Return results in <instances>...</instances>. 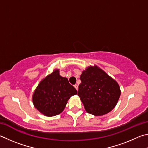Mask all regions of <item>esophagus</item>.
<instances>
[{
	"label": "esophagus",
	"instance_id": "obj_1",
	"mask_svg": "<svg viewBox=\"0 0 148 148\" xmlns=\"http://www.w3.org/2000/svg\"><path fill=\"white\" fill-rule=\"evenodd\" d=\"M74 87L75 88V89L77 90H78V88H79V86L77 84H75L74 85Z\"/></svg>",
	"mask_w": 148,
	"mask_h": 148
}]
</instances>
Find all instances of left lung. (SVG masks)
<instances>
[{"mask_svg":"<svg viewBox=\"0 0 148 148\" xmlns=\"http://www.w3.org/2000/svg\"><path fill=\"white\" fill-rule=\"evenodd\" d=\"M78 95L86 112L102 116L110 112L120 96V88L114 80L96 66H90L82 73Z\"/></svg>","mask_w":148,"mask_h":148,"instance_id":"obj_1","label":"left lung"}]
</instances>
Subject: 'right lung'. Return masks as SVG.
I'll use <instances>...</instances> for the list:
<instances>
[{
	"label": "right lung",
	"mask_w": 148,
	"mask_h": 148,
	"mask_svg": "<svg viewBox=\"0 0 148 148\" xmlns=\"http://www.w3.org/2000/svg\"><path fill=\"white\" fill-rule=\"evenodd\" d=\"M77 93L67 79L60 75L57 69L40 82L34 93L32 101L41 113L54 116L64 110L70 97Z\"/></svg>",
	"instance_id": "1"
}]
</instances>
